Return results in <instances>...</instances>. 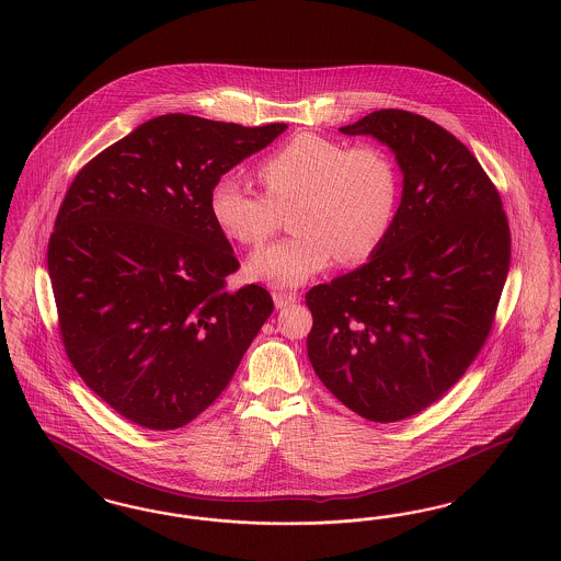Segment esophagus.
<instances>
[{
	"mask_svg": "<svg viewBox=\"0 0 561 561\" xmlns=\"http://www.w3.org/2000/svg\"><path fill=\"white\" fill-rule=\"evenodd\" d=\"M296 300H298L296 294L273 293V302H275L277 309H286V307L294 305Z\"/></svg>",
	"mask_w": 561,
	"mask_h": 561,
	"instance_id": "esophagus-1",
	"label": "esophagus"
}]
</instances>
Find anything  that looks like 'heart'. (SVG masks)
I'll return each instance as SVG.
<instances>
[{
    "label": "heart",
    "mask_w": 561,
    "mask_h": 561,
    "mask_svg": "<svg viewBox=\"0 0 561 561\" xmlns=\"http://www.w3.org/2000/svg\"><path fill=\"white\" fill-rule=\"evenodd\" d=\"M265 193L236 174L214 181L208 208L229 240L259 245L284 214L294 238L256 250L245 275L273 288H298L330 267L373 259L396 222L400 174L387 151L348 147L321 134L300 133L259 165Z\"/></svg>",
    "instance_id": "1"
}]
</instances>
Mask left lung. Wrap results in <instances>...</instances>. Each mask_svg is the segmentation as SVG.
Segmentation results:
<instances>
[{"instance_id": "obj_1", "label": "left lung", "mask_w": 561, "mask_h": 561, "mask_svg": "<svg viewBox=\"0 0 561 561\" xmlns=\"http://www.w3.org/2000/svg\"><path fill=\"white\" fill-rule=\"evenodd\" d=\"M339 130L387 145L403 187L373 259L305 296L307 353L348 410L396 423L439 400L485 343L511 261L507 216L480 161L427 117L380 108Z\"/></svg>"}]
</instances>
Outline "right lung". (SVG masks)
<instances>
[{"label":"right lung","instance_id":"right-lung-1","mask_svg":"<svg viewBox=\"0 0 561 561\" xmlns=\"http://www.w3.org/2000/svg\"><path fill=\"white\" fill-rule=\"evenodd\" d=\"M286 124L243 128L168 113L99 153L67 191L48 243L65 351L83 382L153 431L191 423L238 370L273 313L214 225V181Z\"/></svg>","mask_w":561,"mask_h":561}]
</instances>
